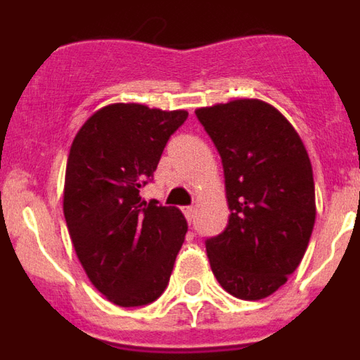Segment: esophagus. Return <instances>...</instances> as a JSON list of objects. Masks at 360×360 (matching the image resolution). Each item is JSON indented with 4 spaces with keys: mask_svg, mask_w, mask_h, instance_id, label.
<instances>
[{
    "mask_svg": "<svg viewBox=\"0 0 360 360\" xmlns=\"http://www.w3.org/2000/svg\"><path fill=\"white\" fill-rule=\"evenodd\" d=\"M182 211H184V214H186L187 221H193V218H195V209H193V207H184Z\"/></svg>",
    "mask_w": 360,
    "mask_h": 360,
    "instance_id": "1",
    "label": "esophagus"
}]
</instances>
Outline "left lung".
Returning <instances> with one entry per match:
<instances>
[{"label": "left lung", "instance_id": "1", "mask_svg": "<svg viewBox=\"0 0 360 360\" xmlns=\"http://www.w3.org/2000/svg\"><path fill=\"white\" fill-rule=\"evenodd\" d=\"M218 149L229 224L205 243L212 274L245 301L274 294L307 252L316 186L301 136L278 108L236 98L195 111Z\"/></svg>", "mask_w": 360, "mask_h": 360}]
</instances>
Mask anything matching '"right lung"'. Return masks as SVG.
<instances>
[{
	"mask_svg": "<svg viewBox=\"0 0 360 360\" xmlns=\"http://www.w3.org/2000/svg\"><path fill=\"white\" fill-rule=\"evenodd\" d=\"M186 119V110L108 104L88 117L70 148L66 227L91 285L119 307L160 297L186 238L180 209L141 198V187Z\"/></svg>",
	"mask_w": 360,
	"mask_h": 360,
	"instance_id": "add662e5",
	"label": "right lung"
}]
</instances>
